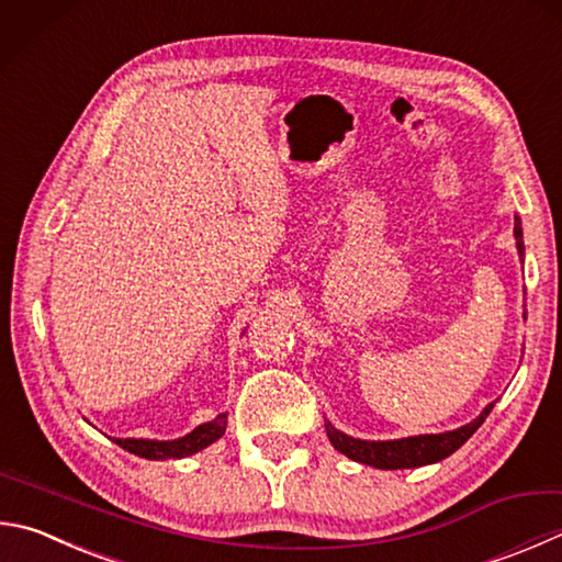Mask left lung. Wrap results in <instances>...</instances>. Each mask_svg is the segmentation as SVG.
I'll list each match as a JSON object with an SVG mask.
<instances>
[{
    "label": "left lung",
    "mask_w": 562,
    "mask_h": 562,
    "mask_svg": "<svg viewBox=\"0 0 562 562\" xmlns=\"http://www.w3.org/2000/svg\"><path fill=\"white\" fill-rule=\"evenodd\" d=\"M514 236H516V248L518 255L524 258V228H521V218H514ZM494 403H488L482 415L476 420L467 423L457 430L450 432H440V435H415V437H403V440H356V437L344 435L341 430H336L331 423H326V435H329V442L346 454L353 462L369 464L375 469H411V467H423V464H432L440 462V459L450 457L457 452L469 437H472L482 423L486 420V415L492 413Z\"/></svg>",
    "instance_id": "left-lung-1"
}]
</instances>
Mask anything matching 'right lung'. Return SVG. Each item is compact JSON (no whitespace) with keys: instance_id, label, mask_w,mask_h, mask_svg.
Wrapping results in <instances>:
<instances>
[{"instance_id":"add662e5","label":"right lung","mask_w":562,"mask_h":562,"mask_svg":"<svg viewBox=\"0 0 562 562\" xmlns=\"http://www.w3.org/2000/svg\"><path fill=\"white\" fill-rule=\"evenodd\" d=\"M228 425V413H221L216 420L199 425L196 430H191L189 435L179 437V440H135V437H127V440H120L115 437V442L137 457L145 459H181L189 454L201 452L203 447H209L223 437Z\"/></svg>"}]
</instances>
